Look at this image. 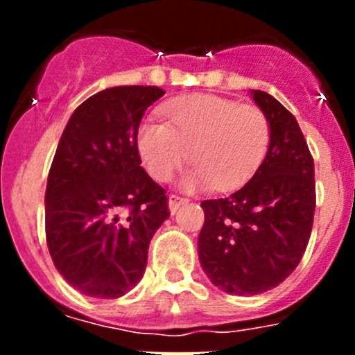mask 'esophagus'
I'll return each instance as SVG.
<instances>
[{
    "mask_svg": "<svg viewBox=\"0 0 355 355\" xmlns=\"http://www.w3.org/2000/svg\"><path fill=\"white\" fill-rule=\"evenodd\" d=\"M184 202H187V199H183V197L171 196V199H168V209H171V213H175L178 208H180L181 205H184Z\"/></svg>",
    "mask_w": 355,
    "mask_h": 355,
    "instance_id": "1",
    "label": "esophagus"
}]
</instances>
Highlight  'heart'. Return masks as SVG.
Wrapping results in <instances>:
<instances>
[{"instance_id":"obj_1","label":"heart","mask_w":355,"mask_h":355,"mask_svg":"<svg viewBox=\"0 0 355 355\" xmlns=\"http://www.w3.org/2000/svg\"><path fill=\"white\" fill-rule=\"evenodd\" d=\"M162 114L167 122L146 119L137 131L144 167L158 181L171 180L190 153L187 187L229 190L249 180L270 146V121L258 106L197 94L165 103Z\"/></svg>"}]
</instances>
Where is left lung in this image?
<instances>
[{
  "instance_id": "8db88e82",
  "label": "left lung",
  "mask_w": 355,
  "mask_h": 355,
  "mask_svg": "<svg viewBox=\"0 0 355 355\" xmlns=\"http://www.w3.org/2000/svg\"><path fill=\"white\" fill-rule=\"evenodd\" d=\"M272 139L249 183L225 199L202 200L197 249L202 270L231 295H258L297 268L315 216V163L299 122L270 94L250 90Z\"/></svg>"
}]
</instances>
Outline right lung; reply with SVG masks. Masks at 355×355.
<instances>
[{
    "mask_svg": "<svg viewBox=\"0 0 355 355\" xmlns=\"http://www.w3.org/2000/svg\"><path fill=\"white\" fill-rule=\"evenodd\" d=\"M158 87H112L69 119L46 187V240L56 270L83 295L119 299L137 286L165 190L140 167L137 131Z\"/></svg>",
    "mask_w": 355,
    "mask_h": 355,
    "instance_id": "1",
    "label": "right lung"
}]
</instances>
